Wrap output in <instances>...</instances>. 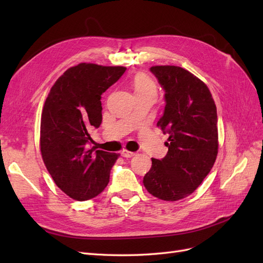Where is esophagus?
I'll return each instance as SVG.
<instances>
[{
    "mask_svg": "<svg viewBox=\"0 0 263 263\" xmlns=\"http://www.w3.org/2000/svg\"><path fill=\"white\" fill-rule=\"evenodd\" d=\"M121 155L124 158H132L134 156H136V153H133V151H128V150H126V149H123Z\"/></svg>",
    "mask_w": 263,
    "mask_h": 263,
    "instance_id": "34e87169",
    "label": "esophagus"
}]
</instances>
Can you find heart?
I'll return each mask as SVG.
<instances>
[{"label": "heart", "instance_id": "obj_1", "mask_svg": "<svg viewBox=\"0 0 263 263\" xmlns=\"http://www.w3.org/2000/svg\"><path fill=\"white\" fill-rule=\"evenodd\" d=\"M135 94H157V86L149 77L144 73H137L133 80Z\"/></svg>", "mask_w": 263, "mask_h": 263}]
</instances>
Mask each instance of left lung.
I'll return each instance as SVG.
<instances>
[{"mask_svg":"<svg viewBox=\"0 0 263 263\" xmlns=\"http://www.w3.org/2000/svg\"><path fill=\"white\" fill-rule=\"evenodd\" d=\"M150 71L164 90L165 106L158 127L168 134V154L144 177L148 192L163 201L192 194L210 173L218 153L217 110L200 79L177 66H155Z\"/></svg>","mask_w":263,"mask_h":263,"instance_id":"1","label":"left lung"}]
</instances>
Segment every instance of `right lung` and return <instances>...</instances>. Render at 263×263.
<instances>
[{
	"instance_id": "add662e5",
	"label": "right lung",
	"mask_w": 263,
	"mask_h": 263,
	"mask_svg": "<svg viewBox=\"0 0 263 263\" xmlns=\"http://www.w3.org/2000/svg\"><path fill=\"white\" fill-rule=\"evenodd\" d=\"M125 67L79 63L54 82L41 119V151L57 186L77 201L99 195L119 155L95 150L89 130L102 123L101 95Z\"/></svg>"
}]
</instances>
